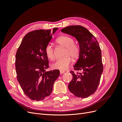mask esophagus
Instances as JSON below:
<instances>
[{"mask_svg":"<svg viewBox=\"0 0 122 122\" xmlns=\"http://www.w3.org/2000/svg\"><path fill=\"white\" fill-rule=\"evenodd\" d=\"M65 72L64 71H60V74H64Z\"/></svg>","mask_w":122,"mask_h":122,"instance_id":"1","label":"esophagus"}]
</instances>
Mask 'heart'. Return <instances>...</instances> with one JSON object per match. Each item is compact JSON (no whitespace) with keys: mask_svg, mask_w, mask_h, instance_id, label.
<instances>
[{"mask_svg":"<svg viewBox=\"0 0 122 122\" xmlns=\"http://www.w3.org/2000/svg\"><path fill=\"white\" fill-rule=\"evenodd\" d=\"M56 42L59 45L65 48L64 55L61 58L57 59L51 65V67L53 69L65 70L71 64V58H76L78 57L80 53L79 47L74 44V39L67 36H62L56 40ZM45 54L47 57L50 60L54 58V49L52 45L48 44L45 47Z\"/></svg>","mask_w":122,"mask_h":122,"instance_id":"1","label":"heart"}]
</instances>
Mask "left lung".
<instances>
[{
    "label": "left lung",
    "instance_id": "1",
    "mask_svg": "<svg viewBox=\"0 0 122 122\" xmlns=\"http://www.w3.org/2000/svg\"><path fill=\"white\" fill-rule=\"evenodd\" d=\"M61 31L75 37L80 48L79 58L73 67L82 73L70 72L73 78L68 88L76 97L87 98L97 90L103 71L100 46L93 34L82 26H69Z\"/></svg>",
    "mask_w": 122,
    "mask_h": 122
}]
</instances>
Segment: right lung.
Segmentation results:
<instances>
[{
	"label": "right lung",
	"mask_w": 122,
	"mask_h": 122,
	"mask_svg": "<svg viewBox=\"0 0 122 122\" xmlns=\"http://www.w3.org/2000/svg\"><path fill=\"white\" fill-rule=\"evenodd\" d=\"M58 28L36 30L25 36L16 55L15 67L18 81L25 95L35 101L48 97L53 84L60 75V70L46 71L49 61L45 47Z\"/></svg>",
	"instance_id": "add662e5"
}]
</instances>
